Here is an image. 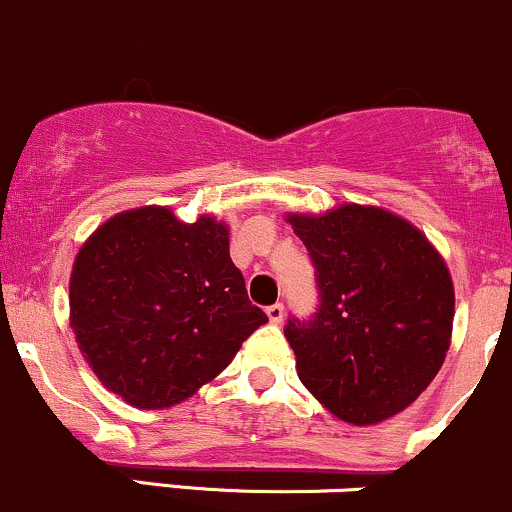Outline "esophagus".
Masks as SVG:
<instances>
[{
	"label": "esophagus",
	"instance_id": "34e87169",
	"mask_svg": "<svg viewBox=\"0 0 512 512\" xmlns=\"http://www.w3.org/2000/svg\"><path fill=\"white\" fill-rule=\"evenodd\" d=\"M267 316H270L272 324H282V321H284V304L267 306Z\"/></svg>",
	"mask_w": 512,
	"mask_h": 512
}]
</instances>
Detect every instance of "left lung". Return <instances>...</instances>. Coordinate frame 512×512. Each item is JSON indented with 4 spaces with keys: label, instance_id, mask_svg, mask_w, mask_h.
Returning <instances> with one entry per match:
<instances>
[{
    "label": "left lung",
    "instance_id": "left-lung-1",
    "mask_svg": "<svg viewBox=\"0 0 512 512\" xmlns=\"http://www.w3.org/2000/svg\"><path fill=\"white\" fill-rule=\"evenodd\" d=\"M316 270L319 309L284 336L306 390L355 427L410 407L439 373L454 284L422 230L378 206L287 213Z\"/></svg>",
    "mask_w": 512,
    "mask_h": 512
}]
</instances>
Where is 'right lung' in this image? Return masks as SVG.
Segmentation results:
<instances>
[{"label":"right lung","mask_w":512,"mask_h":512,"mask_svg":"<svg viewBox=\"0 0 512 512\" xmlns=\"http://www.w3.org/2000/svg\"><path fill=\"white\" fill-rule=\"evenodd\" d=\"M267 321L230 260L228 225L164 206L105 220L78 250L71 326L107 390L139 410L179 405Z\"/></svg>","instance_id":"add662e5"}]
</instances>
